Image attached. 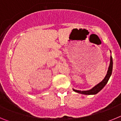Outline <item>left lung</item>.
Here are the masks:
<instances>
[{"label":"left lung","mask_w":121,"mask_h":121,"mask_svg":"<svg viewBox=\"0 0 121 121\" xmlns=\"http://www.w3.org/2000/svg\"><path fill=\"white\" fill-rule=\"evenodd\" d=\"M112 69H113V59H112V57H111L110 65H109L108 68L107 74H105V76L104 78L103 79L100 81L99 83L97 84L95 86H94L93 87H92L91 89L88 90L81 91L76 90L74 89H73V90L74 91H76V92L79 93L84 94V95H96V94L98 93V92H99V91L104 87L105 85H106V84L108 82V81L109 79H110V77L111 74H112Z\"/></svg>","instance_id":"1"}]
</instances>
